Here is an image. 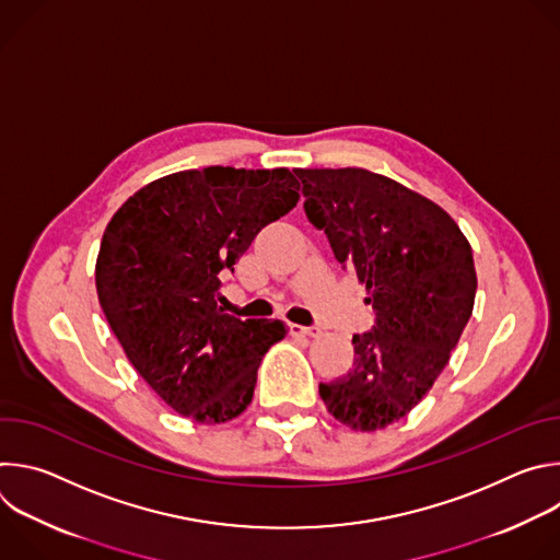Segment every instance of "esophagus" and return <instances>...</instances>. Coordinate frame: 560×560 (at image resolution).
<instances>
[{
    "label": "esophagus",
    "instance_id": "esophagus-1",
    "mask_svg": "<svg viewBox=\"0 0 560 560\" xmlns=\"http://www.w3.org/2000/svg\"><path fill=\"white\" fill-rule=\"evenodd\" d=\"M290 330H292L294 337H318V328H310V326H296V324H292Z\"/></svg>",
    "mask_w": 560,
    "mask_h": 560
}]
</instances>
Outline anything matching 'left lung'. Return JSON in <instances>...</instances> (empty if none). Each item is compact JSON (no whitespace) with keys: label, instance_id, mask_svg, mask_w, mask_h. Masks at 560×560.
I'll use <instances>...</instances> for the list:
<instances>
[{"label":"left lung","instance_id":"8db88e82","mask_svg":"<svg viewBox=\"0 0 560 560\" xmlns=\"http://www.w3.org/2000/svg\"><path fill=\"white\" fill-rule=\"evenodd\" d=\"M305 214L354 270L374 328L352 337L348 374L318 385L328 412L357 432L404 419L432 389L476 296L471 246L428 197L365 168H296Z\"/></svg>","mask_w":560,"mask_h":560}]
</instances>
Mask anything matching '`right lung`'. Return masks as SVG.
<instances>
[{
    "label": "right lung",
    "instance_id": "obj_1",
    "mask_svg": "<svg viewBox=\"0 0 560 560\" xmlns=\"http://www.w3.org/2000/svg\"><path fill=\"white\" fill-rule=\"evenodd\" d=\"M299 201L288 168L210 166L154 179L108 221L95 266L102 310L128 361L166 406L228 423L255 394L277 318L225 312L219 275Z\"/></svg>",
    "mask_w": 560,
    "mask_h": 560
}]
</instances>
